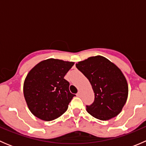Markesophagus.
Here are the masks:
<instances>
[{
	"label": "esophagus",
	"mask_w": 146,
	"mask_h": 146,
	"mask_svg": "<svg viewBox=\"0 0 146 146\" xmlns=\"http://www.w3.org/2000/svg\"><path fill=\"white\" fill-rule=\"evenodd\" d=\"M76 96H77V97H80V96H81V93H80V92H78L77 94H76Z\"/></svg>",
	"instance_id": "obj_1"
}]
</instances>
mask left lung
<instances>
[{"label":"left lung","mask_w":146,"mask_h":146,"mask_svg":"<svg viewBox=\"0 0 146 146\" xmlns=\"http://www.w3.org/2000/svg\"><path fill=\"white\" fill-rule=\"evenodd\" d=\"M89 80L95 93V100L86 110L100 120L117 116L128 98V84L120 69L101 56H92L76 64Z\"/></svg>","instance_id":"obj_1"}]
</instances>
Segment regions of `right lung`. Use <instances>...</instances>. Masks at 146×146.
<instances>
[{"instance_id": "obj_1", "label": "right lung", "mask_w": 146, "mask_h": 146, "mask_svg": "<svg viewBox=\"0 0 146 146\" xmlns=\"http://www.w3.org/2000/svg\"><path fill=\"white\" fill-rule=\"evenodd\" d=\"M73 62L48 58L36 64L25 80L24 97L31 112L44 121H52L67 110L74 96L64 76Z\"/></svg>"}]
</instances>
